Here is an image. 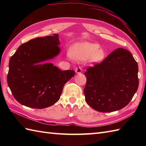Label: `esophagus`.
I'll list each match as a JSON object with an SVG mask.
<instances>
[{
    "label": "esophagus",
    "mask_w": 146,
    "mask_h": 146,
    "mask_svg": "<svg viewBox=\"0 0 146 146\" xmlns=\"http://www.w3.org/2000/svg\"><path fill=\"white\" fill-rule=\"evenodd\" d=\"M75 72H76V73H77V74H80V73H81L82 72V69L80 67H78V68H76V69H75Z\"/></svg>",
    "instance_id": "obj_1"
}]
</instances>
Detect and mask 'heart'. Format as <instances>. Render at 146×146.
Segmentation results:
<instances>
[{
    "label": "heart",
    "instance_id": "b5f03b06",
    "mask_svg": "<svg viewBox=\"0 0 146 146\" xmlns=\"http://www.w3.org/2000/svg\"><path fill=\"white\" fill-rule=\"evenodd\" d=\"M78 61L87 60L89 63L97 64L100 63L105 58V51L100 48L97 43L83 42L74 44L70 49L68 57Z\"/></svg>",
    "mask_w": 146,
    "mask_h": 146
}]
</instances>
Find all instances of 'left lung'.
Instances as JSON below:
<instances>
[{
	"mask_svg": "<svg viewBox=\"0 0 146 146\" xmlns=\"http://www.w3.org/2000/svg\"><path fill=\"white\" fill-rule=\"evenodd\" d=\"M85 101L95 110L111 112L122 109L139 86L138 64L127 49L117 48L100 64L85 73Z\"/></svg>",
	"mask_w": 146,
	"mask_h": 146,
	"instance_id": "left-lung-1",
	"label": "left lung"
}]
</instances>
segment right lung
I'll return each instance as SVG.
<instances>
[{
	"label": "right lung",
	"mask_w": 146,
	"mask_h": 146,
	"mask_svg": "<svg viewBox=\"0 0 146 146\" xmlns=\"http://www.w3.org/2000/svg\"><path fill=\"white\" fill-rule=\"evenodd\" d=\"M58 35L30 40L18 48L9 60L7 83L19 103L44 108L57 102L74 70L61 71L49 62L60 54Z\"/></svg>",
	"instance_id": "1"
}]
</instances>
